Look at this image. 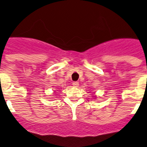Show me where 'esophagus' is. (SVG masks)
I'll return each mask as SVG.
<instances>
[{
    "mask_svg": "<svg viewBox=\"0 0 147 147\" xmlns=\"http://www.w3.org/2000/svg\"><path fill=\"white\" fill-rule=\"evenodd\" d=\"M79 85H80V84H79L78 82H73V85H74V87H78L79 86Z\"/></svg>",
    "mask_w": 147,
    "mask_h": 147,
    "instance_id": "esophagus-1",
    "label": "esophagus"
}]
</instances>
